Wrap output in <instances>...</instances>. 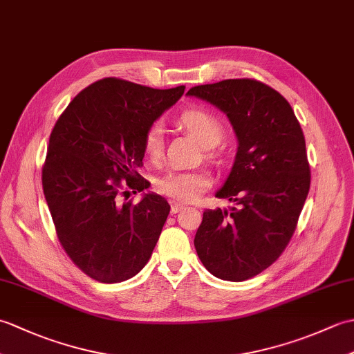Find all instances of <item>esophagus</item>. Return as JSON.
Returning <instances> with one entry per match:
<instances>
[{"label": "esophagus", "mask_w": 354, "mask_h": 354, "mask_svg": "<svg viewBox=\"0 0 354 354\" xmlns=\"http://www.w3.org/2000/svg\"><path fill=\"white\" fill-rule=\"evenodd\" d=\"M170 205H171V208H170L171 214H176V213L181 212V209H184V205L179 204V202H175V201L170 202Z\"/></svg>", "instance_id": "1"}]
</instances>
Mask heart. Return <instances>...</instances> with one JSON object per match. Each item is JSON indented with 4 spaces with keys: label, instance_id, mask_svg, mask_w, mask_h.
<instances>
[{
    "label": "heart",
    "instance_id": "1",
    "mask_svg": "<svg viewBox=\"0 0 354 354\" xmlns=\"http://www.w3.org/2000/svg\"><path fill=\"white\" fill-rule=\"evenodd\" d=\"M187 131L204 147H213L223 137L222 123L204 109H189L179 118ZM145 150L149 156H160L162 150V127L153 124L146 132ZM158 190L176 201L192 202L209 187L208 173L202 170H171L158 179Z\"/></svg>",
    "mask_w": 354,
    "mask_h": 354
}]
</instances>
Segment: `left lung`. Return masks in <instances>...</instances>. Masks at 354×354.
<instances>
[{"label":"left lung","instance_id":"8db88e82","mask_svg":"<svg viewBox=\"0 0 354 354\" xmlns=\"http://www.w3.org/2000/svg\"><path fill=\"white\" fill-rule=\"evenodd\" d=\"M187 95L228 117L237 153L216 198L232 207L205 209L194 248L208 272L243 281L280 257L310 189L306 141L289 102L254 79L192 88Z\"/></svg>","mask_w":354,"mask_h":354}]
</instances>
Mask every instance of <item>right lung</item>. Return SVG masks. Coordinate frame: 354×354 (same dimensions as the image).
I'll list each match as a JSON object with an SVG mask.
<instances>
[{
  "instance_id": "add662e5",
  "label": "right lung",
  "mask_w": 354,
  "mask_h": 354,
  "mask_svg": "<svg viewBox=\"0 0 354 354\" xmlns=\"http://www.w3.org/2000/svg\"><path fill=\"white\" fill-rule=\"evenodd\" d=\"M184 89L102 79L74 97L53 127L42 167L45 201L65 252L97 281L137 275L160 239L169 202L150 192L138 204L123 196L149 189L138 173L146 132Z\"/></svg>"
}]
</instances>
